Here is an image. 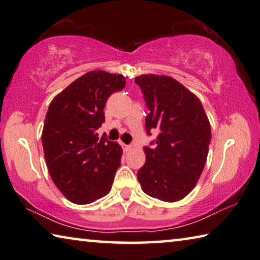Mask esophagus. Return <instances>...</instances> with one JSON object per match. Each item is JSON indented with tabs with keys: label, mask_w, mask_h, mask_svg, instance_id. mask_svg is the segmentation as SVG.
<instances>
[{
	"label": "esophagus",
	"mask_w": 260,
	"mask_h": 260,
	"mask_svg": "<svg viewBox=\"0 0 260 260\" xmlns=\"http://www.w3.org/2000/svg\"><path fill=\"white\" fill-rule=\"evenodd\" d=\"M123 147H124L125 151H129V150H131L133 145H131V144H123Z\"/></svg>",
	"instance_id": "1"
}]
</instances>
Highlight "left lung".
Returning <instances> with one entry per match:
<instances>
[{"label": "left lung", "mask_w": 260, "mask_h": 260, "mask_svg": "<svg viewBox=\"0 0 260 260\" xmlns=\"http://www.w3.org/2000/svg\"><path fill=\"white\" fill-rule=\"evenodd\" d=\"M150 113L147 136L157 138L144 146L146 161L137 172L144 193L165 202L186 197L206 165L211 131L200 100L177 80L146 74L135 79Z\"/></svg>", "instance_id": "1"}]
</instances>
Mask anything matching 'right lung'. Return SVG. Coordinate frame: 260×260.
I'll list each match as a JSON object with an SVG mask.
<instances>
[{
    "mask_svg": "<svg viewBox=\"0 0 260 260\" xmlns=\"http://www.w3.org/2000/svg\"><path fill=\"white\" fill-rule=\"evenodd\" d=\"M125 83L123 75L91 71L52 100L42 135L44 154L52 180L71 202L87 205L111 189L122 149L96 130L105 123L108 98Z\"/></svg>",
    "mask_w": 260,
    "mask_h": 260,
    "instance_id": "obj_1",
    "label": "right lung"
}]
</instances>
